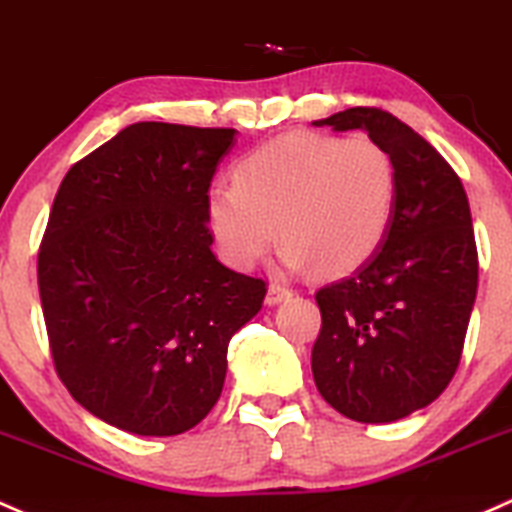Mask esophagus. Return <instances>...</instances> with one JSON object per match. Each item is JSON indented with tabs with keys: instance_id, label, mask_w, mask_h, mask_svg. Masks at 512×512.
Masks as SVG:
<instances>
[{
	"instance_id": "1",
	"label": "esophagus",
	"mask_w": 512,
	"mask_h": 512,
	"mask_svg": "<svg viewBox=\"0 0 512 512\" xmlns=\"http://www.w3.org/2000/svg\"><path fill=\"white\" fill-rule=\"evenodd\" d=\"M292 297V289L284 287V284L272 282L270 289H267V304H279V301Z\"/></svg>"
}]
</instances>
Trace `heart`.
<instances>
[{
    "mask_svg": "<svg viewBox=\"0 0 512 512\" xmlns=\"http://www.w3.org/2000/svg\"><path fill=\"white\" fill-rule=\"evenodd\" d=\"M397 203V169L385 144L368 134L292 132L252 149L235 181H215L206 218L230 265L255 267L274 240L284 260L338 277L378 252Z\"/></svg>",
    "mask_w": 512,
    "mask_h": 512,
    "instance_id": "obj_1",
    "label": "heart"
}]
</instances>
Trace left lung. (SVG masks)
Here are the masks:
<instances>
[{
    "label": "left lung",
    "instance_id": "obj_1",
    "mask_svg": "<svg viewBox=\"0 0 512 512\" xmlns=\"http://www.w3.org/2000/svg\"><path fill=\"white\" fill-rule=\"evenodd\" d=\"M316 125L365 129L385 144L397 203L378 252L316 292L314 383L348 419L395 422L437 400L464 353L478 287L469 198L449 161L380 107H351Z\"/></svg>",
    "mask_w": 512,
    "mask_h": 512
}]
</instances>
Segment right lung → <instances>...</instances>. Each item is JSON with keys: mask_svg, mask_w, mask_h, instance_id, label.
Here are the masks:
<instances>
[{"mask_svg": "<svg viewBox=\"0 0 512 512\" xmlns=\"http://www.w3.org/2000/svg\"><path fill=\"white\" fill-rule=\"evenodd\" d=\"M235 129L137 122L68 169L39 247L53 365L102 422L142 437L196 427L265 279L215 260L206 196Z\"/></svg>", "mask_w": 512, "mask_h": 512, "instance_id": "right-lung-1", "label": "right lung"}]
</instances>
